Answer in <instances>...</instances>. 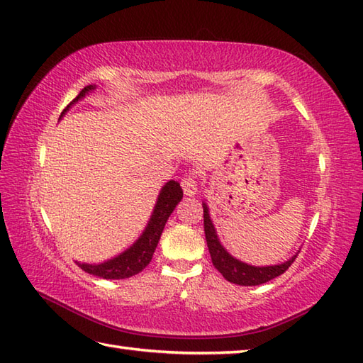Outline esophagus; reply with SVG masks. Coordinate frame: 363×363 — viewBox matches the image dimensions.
Segmentation results:
<instances>
[{"label": "esophagus", "mask_w": 363, "mask_h": 363, "mask_svg": "<svg viewBox=\"0 0 363 363\" xmlns=\"http://www.w3.org/2000/svg\"><path fill=\"white\" fill-rule=\"evenodd\" d=\"M182 188H183V193L186 196H194L197 194V182H196V177L193 174H189L184 177L182 180Z\"/></svg>", "instance_id": "34e87169"}]
</instances>
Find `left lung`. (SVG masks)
<instances>
[{
	"mask_svg": "<svg viewBox=\"0 0 363 363\" xmlns=\"http://www.w3.org/2000/svg\"><path fill=\"white\" fill-rule=\"evenodd\" d=\"M202 207H203V230H205V238H207V246L211 256V262H213L215 269L220 272L228 281L238 286L264 284L273 278L283 275V273L289 269L291 264L296 261L297 255H294L283 264L265 265V267H256V265H250L246 262L238 261L237 257L229 255L228 250L221 245L220 238H218L213 221H211L210 218V210H208L207 202H202Z\"/></svg>",
	"mask_w": 363,
	"mask_h": 363,
	"instance_id": "obj_1",
	"label": "left lung"
}]
</instances>
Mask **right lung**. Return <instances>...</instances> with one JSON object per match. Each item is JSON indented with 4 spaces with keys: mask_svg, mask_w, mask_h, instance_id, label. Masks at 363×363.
Returning <instances> with one entry per match:
<instances>
[{
    "mask_svg": "<svg viewBox=\"0 0 363 363\" xmlns=\"http://www.w3.org/2000/svg\"><path fill=\"white\" fill-rule=\"evenodd\" d=\"M94 90H96V85L85 86L84 90L79 93V96L72 102H69V106L65 108L61 117L69 111L75 102L84 99L88 93H91ZM182 197L183 191L180 183L175 180L167 182L160 191L158 201L155 203L153 213L150 216V221L145 230L142 232V235L129 246L128 250L101 264H85L77 261H75V264H77L82 270L90 273V275L104 279H125L138 275V273L145 269L150 261H152L153 252L156 250V246H158L160 237L164 230V225H166L170 213L175 210L177 203L182 201Z\"/></svg>",
    "mask_w": 363,
    "mask_h": 363,
    "instance_id": "1",
    "label": "right lung"
}]
</instances>
